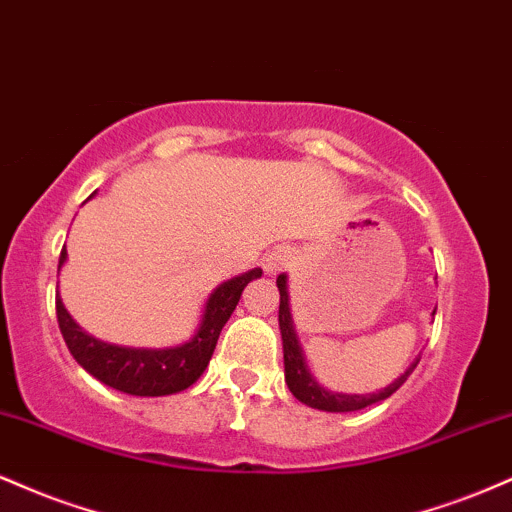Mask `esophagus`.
Segmentation results:
<instances>
[{"instance_id":"1","label":"esophagus","mask_w":512,"mask_h":512,"mask_svg":"<svg viewBox=\"0 0 512 512\" xmlns=\"http://www.w3.org/2000/svg\"><path fill=\"white\" fill-rule=\"evenodd\" d=\"M262 264H264V272L267 274H279L293 264V252L289 248H276L269 252L267 257H264Z\"/></svg>"}]
</instances>
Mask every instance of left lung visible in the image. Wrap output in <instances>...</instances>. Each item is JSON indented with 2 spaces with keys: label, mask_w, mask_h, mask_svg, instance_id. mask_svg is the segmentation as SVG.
<instances>
[{
  "label": "left lung",
  "mask_w": 512,
  "mask_h": 512,
  "mask_svg": "<svg viewBox=\"0 0 512 512\" xmlns=\"http://www.w3.org/2000/svg\"><path fill=\"white\" fill-rule=\"evenodd\" d=\"M276 289H279V330H281V344H284V378L298 402L308 404V407L320 409V411H337V414L339 411H358V409L370 407V404L383 402V399H387L392 392H397L399 387L407 383L411 370L416 368V363H419L421 356H416L399 378H395L390 385L378 392H368V395H344V392L325 390V387L313 378V373H310L308 363H305L303 346L298 342L296 325H293V315H291L289 276L286 274L276 276ZM433 315H436V310H433Z\"/></svg>",
  "instance_id": "8db88e82"
}]
</instances>
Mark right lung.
I'll return each mask as SVG.
<instances>
[{
    "mask_svg": "<svg viewBox=\"0 0 512 512\" xmlns=\"http://www.w3.org/2000/svg\"><path fill=\"white\" fill-rule=\"evenodd\" d=\"M64 262H67V250H62L57 272H62ZM260 276L262 269L255 267L216 286L204 303L195 334L187 342L163 346V349L120 346L96 339L84 327L76 325L74 317L64 308L60 293H57V322L76 363L103 385L137 397L175 395L195 385L199 375L207 370L223 325L236 310L245 286Z\"/></svg>",
    "mask_w": 512,
    "mask_h": 512,
    "instance_id": "obj_1",
    "label": "right lung"
}]
</instances>
